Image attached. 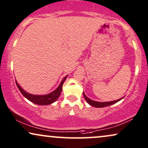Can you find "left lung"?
<instances>
[{"label":"left lung","mask_w":148,"mask_h":148,"mask_svg":"<svg viewBox=\"0 0 148 148\" xmlns=\"http://www.w3.org/2000/svg\"><path fill=\"white\" fill-rule=\"evenodd\" d=\"M84 97L85 98L86 101H87L88 103H89L90 105H91V106L92 107H107V106H109V105H112L113 104H115V103L118 102L119 101H120L121 99H122L123 98H121V99H118V100H116V101H111V102H97V101H92V100L88 99V98L86 97L85 94L84 92Z\"/></svg>","instance_id":"8db88e82"}]
</instances>
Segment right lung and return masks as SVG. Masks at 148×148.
<instances>
[{"instance_id": "obj_1", "label": "right lung", "mask_w": 148, "mask_h": 148, "mask_svg": "<svg viewBox=\"0 0 148 148\" xmlns=\"http://www.w3.org/2000/svg\"><path fill=\"white\" fill-rule=\"evenodd\" d=\"M67 76L63 79L62 81L61 82L60 86L58 87L56 90H55L54 91L48 94L47 95H33L31 94L27 93L26 91H24L22 88L19 86V84L17 83V82H15L16 85L18 86V89L20 90V92L22 94L23 96L25 97L28 100H29L31 102L35 103L36 105H49L51 103L55 102L56 100L58 99V97H60L61 92H62V85L64 84V82L66 79Z\"/></svg>"}]
</instances>
